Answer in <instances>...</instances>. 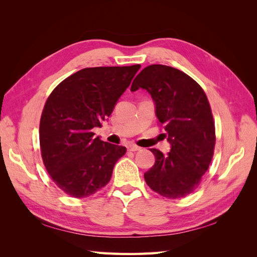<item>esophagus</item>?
Wrapping results in <instances>:
<instances>
[{
    "instance_id": "esophagus-1",
    "label": "esophagus",
    "mask_w": 257,
    "mask_h": 257,
    "mask_svg": "<svg viewBox=\"0 0 257 257\" xmlns=\"http://www.w3.org/2000/svg\"><path fill=\"white\" fill-rule=\"evenodd\" d=\"M127 150L132 151V152H135V151L141 150V147H138L136 145H130V146H127Z\"/></svg>"
}]
</instances>
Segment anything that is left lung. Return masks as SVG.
Masks as SVG:
<instances>
[{
	"label": "left lung",
	"instance_id": "obj_1",
	"mask_svg": "<svg viewBox=\"0 0 257 257\" xmlns=\"http://www.w3.org/2000/svg\"><path fill=\"white\" fill-rule=\"evenodd\" d=\"M139 88L153 98L159 124L172 145L166 155L150 150L155 163L145 180L166 198L188 196L198 188L214 152V120L206 93L189 75L161 64L147 66L136 76L131 91Z\"/></svg>",
	"mask_w": 257,
	"mask_h": 257
}]
</instances>
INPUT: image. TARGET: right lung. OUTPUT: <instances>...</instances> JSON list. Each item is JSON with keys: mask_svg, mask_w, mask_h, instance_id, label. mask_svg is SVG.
<instances>
[{"mask_svg": "<svg viewBox=\"0 0 257 257\" xmlns=\"http://www.w3.org/2000/svg\"><path fill=\"white\" fill-rule=\"evenodd\" d=\"M141 65L80 69L46 100L40 122L44 165L60 190L75 198L93 195L110 181L126 148L104 143L93 128L113 110Z\"/></svg>", "mask_w": 257, "mask_h": 257, "instance_id": "1", "label": "right lung"}]
</instances>
